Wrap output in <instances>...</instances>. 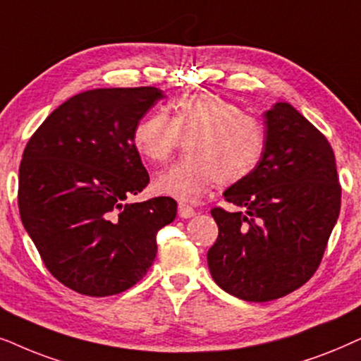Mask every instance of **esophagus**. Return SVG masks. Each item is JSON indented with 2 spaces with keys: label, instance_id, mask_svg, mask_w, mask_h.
<instances>
[{
  "label": "esophagus",
  "instance_id": "esophagus-1",
  "mask_svg": "<svg viewBox=\"0 0 361 361\" xmlns=\"http://www.w3.org/2000/svg\"><path fill=\"white\" fill-rule=\"evenodd\" d=\"M196 214V211L191 208V206L188 204H180L178 206V216L183 219H188V218H193V216Z\"/></svg>",
  "mask_w": 361,
  "mask_h": 361
}]
</instances>
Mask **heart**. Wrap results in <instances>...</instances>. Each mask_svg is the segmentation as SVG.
Masks as SVG:
<instances>
[{"instance_id":"obj_1","label":"heart","mask_w":361,"mask_h":361,"mask_svg":"<svg viewBox=\"0 0 361 361\" xmlns=\"http://www.w3.org/2000/svg\"><path fill=\"white\" fill-rule=\"evenodd\" d=\"M186 140L188 158L161 171L153 188L181 203H195L214 181L233 186L252 175L266 148V132L257 118L213 94L181 97L171 117L152 110L132 132L135 150L152 163L170 160Z\"/></svg>"}]
</instances>
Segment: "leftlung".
Returning <instances> with one entry per match:
<instances>
[{"mask_svg":"<svg viewBox=\"0 0 361 361\" xmlns=\"http://www.w3.org/2000/svg\"><path fill=\"white\" fill-rule=\"evenodd\" d=\"M264 123L257 168L223 193L239 209H211L219 229L208 251L211 276L249 302L284 297L314 276L342 198L334 150L299 110L276 102Z\"/></svg>","mask_w":361,"mask_h":361,"instance_id":"left-lung-1","label":"left lung"}]
</instances>
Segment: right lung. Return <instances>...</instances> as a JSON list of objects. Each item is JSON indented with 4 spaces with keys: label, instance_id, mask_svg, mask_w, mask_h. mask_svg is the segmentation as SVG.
I'll list each match as a JSON object with an SVG mask.
<instances>
[{
    "label": "right lung",
    "instance_id": "add662e5",
    "mask_svg": "<svg viewBox=\"0 0 361 361\" xmlns=\"http://www.w3.org/2000/svg\"><path fill=\"white\" fill-rule=\"evenodd\" d=\"M163 97L157 87L80 92L24 148L23 226L52 276L79 294L105 297L135 286L157 256L158 229L176 218L168 196L125 203L150 181L133 127Z\"/></svg>",
    "mask_w": 361,
    "mask_h": 361
}]
</instances>
